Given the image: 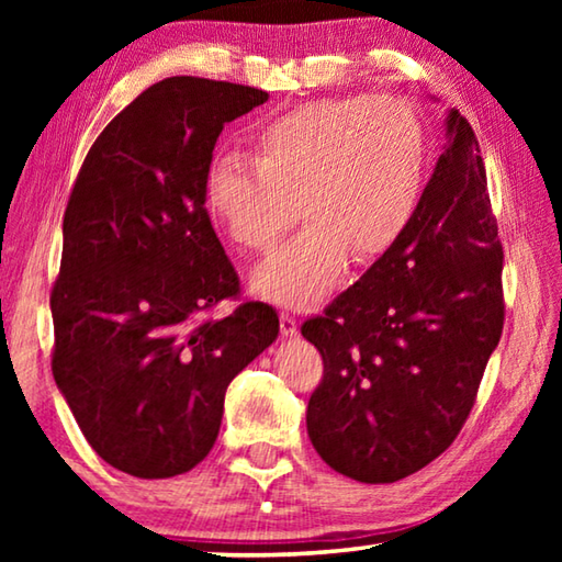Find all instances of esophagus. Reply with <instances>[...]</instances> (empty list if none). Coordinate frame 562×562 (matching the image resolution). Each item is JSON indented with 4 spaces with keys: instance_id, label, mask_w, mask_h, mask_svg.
<instances>
[{
    "instance_id": "obj_1",
    "label": "esophagus",
    "mask_w": 562,
    "mask_h": 562,
    "mask_svg": "<svg viewBox=\"0 0 562 562\" xmlns=\"http://www.w3.org/2000/svg\"><path fill=\"white\" fill-rule=\"evenodd\" d=\"M280 331L284 337H297V319H294L290 312H280Z\"/></svg>"
}]
</instances>
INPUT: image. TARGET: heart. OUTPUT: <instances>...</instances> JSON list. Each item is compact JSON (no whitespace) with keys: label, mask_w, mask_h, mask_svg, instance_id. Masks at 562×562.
<instances>
[{"label":"heart","mask_w":562,"mask_h":562,"mask_svg":"<svg viewBox=\"0 0 562 562\" xmlns=\"http://www.w3.org/2000/svg\"><path fill=\"white\" fill-rule=\"evenodd\" d=\"M247 156L211 160L205 211L247 252H270L297 211L307 217L250 284L270 302L310 307L337 288L347 255L369 262L406 233L424 193L429 144L408 103L351 93L302 101L270 119L250 136Z\"/></svg>","instance_id":"heart-1"}]
</instances>
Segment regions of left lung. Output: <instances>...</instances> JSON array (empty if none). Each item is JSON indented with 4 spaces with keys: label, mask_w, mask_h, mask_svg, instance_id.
Segmentation results:
<instances>
[{
    "label": "left lung",
    "mask_w": 562,
    "mask_h": 562,
    "mask_svg": "<svg viewBox=\"0 0 562 562\" xmlns=\"http://www.w3.org/2000/svg\"><path fill=\"white\" fill-rule=\"evenodd\" d=\"M446 136L406 233L302 325L325 361L310 441L361 483L402 481L449 449L503 331V247L479 138L459 111Z\"/></svg>",
    "instance_id": "left-lung-1"
}]
</instances>
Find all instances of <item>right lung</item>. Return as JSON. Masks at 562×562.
Masks as SVG:
<instances>
[{
	"mask_svg": "<svg viewBox=\"0 0 562 562\" xmlns=\"http://www.w3.org/2000/svg\"><path fill=\"white\" fill-rule=\"evenodd\" d=\"M268 91L198 76L148 87L93 140L64 213L54 382L103 461L170 479L211 453L225 389L280 331L243 302L203 203L225 123Z\"/></svg>",
	"mask_w": 562,
	"mask_h": 562,
	"instance_id": "obj_1",
	"label": "right lung"
}]
</instances>
